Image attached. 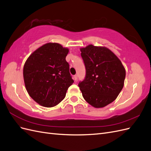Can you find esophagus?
<instances>
[{
    "label": "esophagus",
    "mask_w": 151,
    "mask_h": 151,
    "mask_svg": "<svg viewBox=\"0 0 151 151\" xmlns=\"http://www.w3.org/2000/svg\"><path fill=\"white\" fill-rule=\"evenodd\" d=\"M77 80H78V75H74V80L75 81H77Z\"/></svg>",
    "instance_id": "1"
}]
</instances>
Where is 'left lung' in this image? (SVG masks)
<instances>
[{
	"label": "left lung",
	"mask_w": 151,
	"mask_h": 151,
	"mask_svg": "<svg viewBox=\"0 0 151 151\" xmlns=\"http://www.w3.org/2000/svg\"><path fill=\"white\" fill-rule=\"evenodd\" d=\"M86 76L78 86L84 99L96 108L113 102L124 86L126 71L118 58L105 47L80 49Z\"/></svg>",
	"instance_id": "1"
}]
</instances>
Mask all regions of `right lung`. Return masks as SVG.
<instances>
[{
    "instance_id": "1",
    "label": "right lung",
    "mask_w": 151,
    "mask_h": 151,
    "mask_svg": "<svg viewBox=\"0 0 151 151\" xmlns=\"http://www.w3.org/2000/svg\"><path fill=\"white\" fill-rule=\"evenodd\" d=\"M68 48L58 43H47L35 50L26 61L23 78L26 89L33 99L46 107L58 105L74 82L66 61Z\"/></svg>"
}]
</instances>
